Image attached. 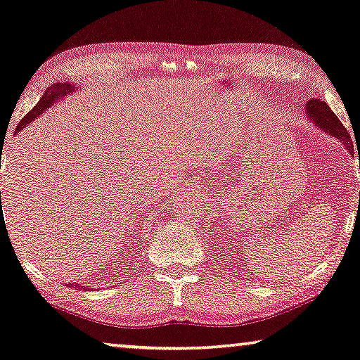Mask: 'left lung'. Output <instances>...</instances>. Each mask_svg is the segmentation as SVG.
Masks as SVG:
<instances>
[{
	"mask_svg": "<svg viewBox=\"0 0 360 360\" xmlns=\"http://www.w3.org/2000/svg\"><path fill=\"white\" fill-rule=\"evenodd\" d=\"M305 108L307 114L310 115V119H313V122H315L318 127L328 131V134H331L333 136H336V139L339 141H342L344 146L354 155V141L351 139V135H349L347 129L344 127L341 120L336 117V114L333 112L330 105H328L325 101L311 98L310 101H307Z\"/></svg>",
	"mask_w": 360,
	"mask_h": 360,
	"instance_id": "obj_1",
	"label": "left lung"
}]
</instances>
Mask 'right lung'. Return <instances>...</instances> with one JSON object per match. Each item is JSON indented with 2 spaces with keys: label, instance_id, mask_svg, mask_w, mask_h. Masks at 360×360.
<instances>
[{
  "label": "right lung",
  "instance_id": "1",
  "mask_svg": "<svg viewBox=\"0 0 360 360\" xmlns=\"http://www.w3.org/2000/svg\"><path fill=\"white\" fill-rule=\"evenodd\" d=\"M73 89H75V86L70 84V83H55L52 86H49V89L45 91L44 96H42V98H40L39 103L35 104L34 108L30 109L26 115H24V119L21 120V122L18 124L16 131L22 130L29 122H32L35 117H39L40 114L45 112V110H47L50 105L55 103V101H58L60 98H63V96L70 94ZM70 287L77 288V290H78V288H83V285H81V283H75V285H72V283H70Z\"/></svg>",
  "mask_w": 360,
  "mask_h": 360
}]
</instances>
